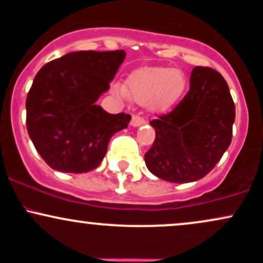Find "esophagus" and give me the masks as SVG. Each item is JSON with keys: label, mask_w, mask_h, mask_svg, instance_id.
<instances>
[{"label": "esophagus", "mask_w": 263, "mask_h": 263, "mask_svg": "<svg viewBox=\"0 0 263 263\" xmlns=\"http://www.w3.org/2000/svg\"><path fill=\"white\" fill-rule=\"evenodd\" d=\"M144 123H146V120H144L142 116H140V115H134V116H132L131 125L135 126V127H137V126H141V125H144Z\"/></svg>", "instance_id": "34e87169"}]
</instances>
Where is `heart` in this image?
Segmentation results:
<instances>
[{
    "label": "heart",
    "instance_id": "heart-1",
    "mask_svg": "<svg viewBox=\"0 0 263 263\" xmlns=\"http://www.w3.org/2000/svg\"><path fill=\"white\" fill-rule=\"evenodd\" d=\"M186 86L185 75L178 69L153 66L135 70L127 78L125 87L116 85L115 91L128 96L138 104H147L156 111L173 106L183 95Z\"/></svg>",
    "mask_w": 263,
    "mask_h": 263
}]
</instances>
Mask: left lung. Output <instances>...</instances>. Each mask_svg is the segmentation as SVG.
I'll return each instance as SVG.
<instances>
[{"label":"left lung","mask_w":263,"mask_h":263,"mask_svg":"<svg viewBox=\"0 0 263 263\" xmlns=\"http://www.w3.org/2000/svg\"><path fill=\"white\" fill-rule=\"evenodd\" d=\"M234 121L235 105L222 75L195 66L183 100L151 121L156 138L144 155L147 168L168 182L201 179L230 146Z\"/></svg>","instance_id":"8db88e82"}]
</instances>
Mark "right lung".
<instances>
[{
  "label": "right lung",
  "mask_w": 263,
  "mask_h": 263,
  "mask_svg": "<svg viewBox=\"0 0 263 263\" xmlns=\"http://www.w3.org/2000/svg\"><path fill=\"white\" fill-rule=\"evenodd\" d=\"M125 57V50L68 53L35 75L26 100L27 129L50 168L64 173L95 170L111 137L127 127L131 115H111L96 105Z\"/></svg>",
  "instance_id": "1"
}]
</instances>
